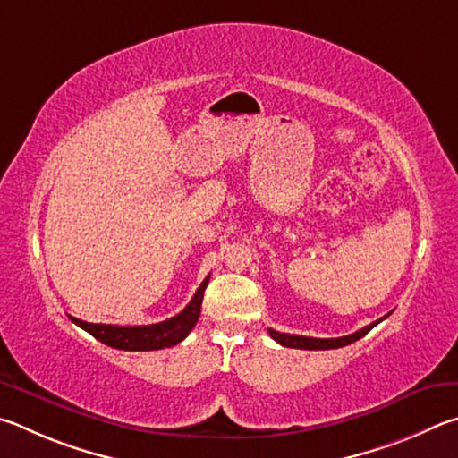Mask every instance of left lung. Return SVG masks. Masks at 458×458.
<instances>
[{"label": "left lung", "mask_w": 458, "mask_h": 458, "mask_svg": "<svg viewBox=\"0 0 458 458\" xmlns=\"http://www.w3.org/2000/svg\"><path fill=\"white\" fill-rule=\"evenodd\" d=\"M386 318V316H384ZM382 318V319H384ZM382 319L378 322H374L370 326L362 327V330H358L350 335H342V338H308V335H298V334H282V332H276L269 327V335L274 338L277 344H282L285 348H298V350H334V348H342V346H348V344L356 342L360 338H364V335L372 330L376 324H380Z\"/></svg>", "instance_id": "left-lung-1"}]
</instances>
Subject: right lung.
Here are the masks:
<instances>
[{"label":"right lung","instance_id":"1","mask_svg":"<svg viewBox=\"0 0 458 458\" xmlns=\"http://www.w3.org/2000/svg\"><path fill=\"white\" fill-rule=\"evenodd\" d=\"M208 284V276L199 285L197 293L192 295L189 306L181 314H176L165 322L150 324V326H112V324H88L82 319L68 316L72 322L82 327L96 340L106 344L110 348L126 350V352H148V350H163L176 346V344L187 338L189 332L195 327L200 316V303H203V293Z\"/></svg>","mask_w":458,"mask_h":458}]
</instances>
